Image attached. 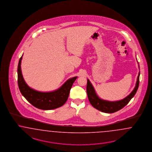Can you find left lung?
Segmentation results:
<instances>
[{
  "instance_id": "obj_1",
  "label": "left lung",
  "mask_w": 152,
  "mask_h": 152,
  "mask_svg": "<svg viewBox=\"0 0 152 152\" xmlns=\"http://www.w3.org/2000/svg\"><path fill=\"white\" fill-rule=\"evenodd\" d=\"M139 77H140V72L139 73L136 86L133 91H132L127 97L120 101H113V102L103 100L98 97L93 85H91V83L88 79L87 85H86V92H87V95H88L89 101L91 105L94 108L102 112L106 113H115L116 111H119V110L123 108L125 106H126L128 102L130 101V100L134 97L139 88Z\"/></svg>"
}]
</instances>
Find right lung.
I'll use <instances>...</instances> for the list:
<instances>
[{
    "label": "right lung",
    "mask_w": 152,
    "mask_h": 152,
    "mask_svg": "<svg viewBox=\"0 0 152 152\" xmlns=\"http://www.w3.org/2000/svg\"><path fill=\"white\" fill-rule=\"evenodd\" d=\"M22 56L18 61V82L20 91L26 99L39 109L52 110L58 108L66 102L69 91L77 76L68 79L58 89L51 92L37 91L30 88L25 81L21 69Z\"/></svg>",
    "instance_id": "obj_1"
}]
</instances>
